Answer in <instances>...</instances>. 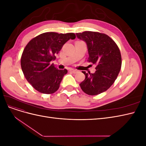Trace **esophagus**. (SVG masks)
<instances>
[{
	"label": "esophagus",
	"mask_w": 146,
	"mask_h": 146,
	"mask_svg": "<svg viewBox=\"0 0 146 146\" xmlns=\"http://www.w3.org/2000/svg\"><path fill=\"white\" fill-rule=\"evenodd\" d=\"M69 71H70V72H72V73H74V74H76V73H77V71L76 70L73 69H70Z\"/></svg>",
	"instance_id": "obj_1"
}]
</instances>
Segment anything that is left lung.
<instances>
[{
	"label": "left lung",
	"mask_w": 146,
	"mask_h": 146,
	"mask_svg": "<svg viewBox=\"0 0 146 146\" xmlns=\"http://www.w3.org/2000/svg\"><path fill=\"white\" fill-rule=\"evenodd\" d=\"M76 35L86 43L89 54L88 61L96 65L93 74L83 71L85 79L80 86L88 95L102 93L113 85L120 72L122 58L119 48L116 42L104 33L86 31Z\"/></svg>",
	"instance_id": "8db88e82"
}]
</instances>
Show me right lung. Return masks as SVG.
Segmentation results:
<instances>
[{
  "mask_svg": "<svg viewBox=\"0 0 146 146\" xmlns=\"http://www.w3.org/2000/svg\"><path fill=\"white\" fill-rule=\"evenodd\" d=\"M73 33L46 32L35 37L25 46L21 59V68L25 78L38 91L53 94L58 90L66 69H56L50 61L70 39H74Z\"/></svg>",
  "mask_w": 146,
  "mask_h": 146,
  "instance_id": "obj_1",
  "label": "right lung"
}]
</instances>
